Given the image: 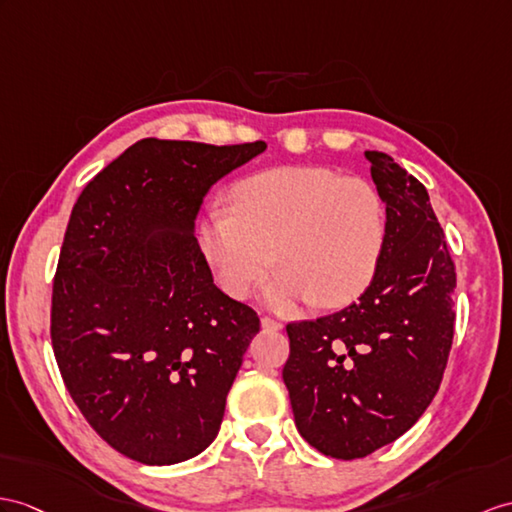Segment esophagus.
I'll list each match as a JSON object with an SVG mask.
<instances>
[{
	"mask_svg": "<svg viewBox=\"0 0 512 512\" xmlns=\"http://www.w3.org/2000/svg\"><path fill=\"white\" fill-rule=\"evenodd\" d=\"M260 326H263L265 330H271V332L282 330V323L278 319H273V317H263V319H260Z\"/></svg>",
	"mask_w": 512,
	"mask_h": 512,
	"instance_id": "1",
	"label": "esophagus"
}]
</instances>
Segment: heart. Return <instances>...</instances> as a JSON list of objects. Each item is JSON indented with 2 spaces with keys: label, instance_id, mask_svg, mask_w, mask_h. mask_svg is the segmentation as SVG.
<instances>
[{
  "label": "heart",
  "instance_id": "heart-1",
  "mask_svg": "<svg viewBox=\"0 0 512 512\" xmlns=\"http://www.w3.org/2000/svg\"><path fill=\"white\" fill-rule=\"evenodd\" d=\"M234 206L210 208L199 245L228 295L241 299L273 263L265 289L280 310L350 304L376 276L386 210L376 186L330 167L260 171L234 189Z\"/></svg>",
  "mask_w": 512,
  "mask_h": 512
}]
</instances>
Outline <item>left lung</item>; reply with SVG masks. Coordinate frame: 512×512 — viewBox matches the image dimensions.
Masks as SVG:
<instances>
[{"mask_svg":"<svg viewBox=\"0 0 512 512\" xmlns=\"http://www.w3.org/2000/svg\"><path fill=\"white\" fill-rule=\"evenodd\" d=\"M386 204V243L358 302L286 326L282 380L295 426L330 458H365L423 415L454 339L456 267L426 186L389 154L365 152Z\"/></svg>","mask_w":512,"mask_h":512,"instance_id":"8db88e82","label":"left lung"}]
</instances>
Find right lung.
I'll return each mask as SVG.
<instances>
[{
	"label": "right lung",
	"instance_id": "1",
	"mask_svg": "<svg viewBox=\"0 0 512 512\" xmlns=\"http://www.w3.org/2000/svg\"><path fill=\"white\" fill-rule=\"evenodd\" d=\"M265 147L143 139L71 210L52 289L54 356L89 426L136 463H182L219 432L260 319L217 289L193 221L210 186Z\"/></svg>",
	"mask_w": 512,
	"mask_h": 512
}]
</instances>
